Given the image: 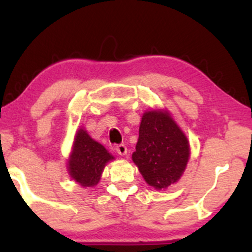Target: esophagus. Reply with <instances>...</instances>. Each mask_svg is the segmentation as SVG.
<instances>
[{
    "instance_id": "1",
    "label": "esophagus",
    "mask_w": 252,
    "mask_h": 252,
    "mask_svg": "<svg viewBox=\"0 0 252 252\" xmlns=\"http://www.w3.org/2000/svg\"><path fill=\"white\" fill-rule=\"evenodd\" d=\"M115 149H116V152L121 156L126 155V152H128V150H126V147L124 146V144H118V146H116V148H115Z\"/></svg>"
}]
</instances>
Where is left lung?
Masks as SVG:
<instances>
[{"mask_svg": "<svg viewBox=\"0 0 252 252\" xmlns=\"http://www.w3.org/2000/svg\"><path fill=\"white\" fill-rule=\"evenodd\" d=\"M189 158V140L169 112H144L132 161L147 184L156 189L175 184L186 169Z\"/></svg>", "mask_w": 252, "mask_h": 252, "instance_id": "1", "label": "left lung"}]
</instances>
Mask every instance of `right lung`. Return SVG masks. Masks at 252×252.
Returning <instances> with one entry per match:
<instances>
[{
    "instance_id": "1",
    "label": "right lung",
    "mask_w": 252,
    "mask_h": 252,
    "mask_svg": "<svg viewBox=\"0 0 252 252\" xmlns=\"http://www.w3.org/2000/svg\"><path fill=\"white\" fill-rule=\"evenodd\" d=\"M114 158L102 144L90 137L86 130L79 129L67 161L68 173L84 187L96 186L105 164Z\"/></svg>"
}]
</instances>
